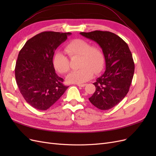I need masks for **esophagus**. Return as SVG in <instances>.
<instances>
[{
    "instance_id": "esophagus-1",
    "label": "esophagus",
    "mask_w": 156,
    "mask_h": 156,
    "mask_svg": "<svg viewBox=\"0 0 156 156\" xmlns=\"http://www.w3.org/2000/svg\"><path fill=\"white\" fill-rule=\"evenodd\" d=\"M87 85V84H77V86L80 87H84Z\"/></svg>"
}]
</instances>
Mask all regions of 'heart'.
Wrapping results in <instances>:
<instances>
[{
    "mask_svg": "<svg viewBox=\"0 0 156 156\" xmlns=\"http://www.w3.org/2000/svg\"><path fill=\"white\" fill-rule=\"evenodd\" d=\"M64 51L70 58L79 56L78 69L72 71L67 81L72 83H83L90 79L92 75L100 73L104 67L105 56L103 50L97 45H91L88 41L82 39H74L64 46ZM53 66L61 74L69 70V60L65 55L56 52L53 59Z\"/></svg>",
    "mask_w": 156,
    "mask_h": 156,
    "instance_id": "1",
    "label": "heart"
}]
</instances>
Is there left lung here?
<instances>
[{
    "label": "left lung",
    "mask_w": 156,
    "mask_h": 156,
    "mask_svg": "<svg viewBox=\"0 0 156 156\" xmlns=\"http://www.w3.org/2000/svg\"><path fill=\"white\" fill-rule=\"evenodd\" d=\"M80 34L97 42L104 53L105 72L93 83L96 90L88 100L99 109L108 110L129 92L135 70L132 54L126 42L112 32L95 30Z\"/></svg>",
    "instance_id": "1"
}]
</instances>
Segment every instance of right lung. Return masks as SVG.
Segmentation results:
<instances>
[{
    "label": "right lung",
    "instance_id": "right-lung-1",
    "mask_svg": "<svg viewBox=\"0 0 156 156\" xmlns=\"http://www.w3.org/2000/svg\"><path fill=\"white\" fill-rule=\"evenodd\" d=\"M70 32L45 31L28 40L18 55L15 68L16 83L23 97L32 107L45 111L68 88L53 66L55 51Z\"/></svg>",
    "mask_w": 156,
    "mask_h": 156
}]
</instances>
